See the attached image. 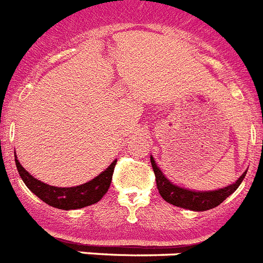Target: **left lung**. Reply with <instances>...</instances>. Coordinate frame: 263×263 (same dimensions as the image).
<instances>
[{
  "mask_svg": "<svg viewBox=\"0 0 263 263\" xmlns=\"http://www.w3.org/2000/svg\"><path fill=\"white\" fill-rule=\"evenodd\" d=\"M151 164L152 170L155 173L159 194L162 195L163 199L176 207H182V209L193 211H206L219 206L227 196H230L239 187V184L246 176V173H248V171H245L238 178L237 182L231 183L230 186L223 187V189L213 190V191H195V190L184 189V187H180L178 184H174L171 180H168V178L158 167L152 155Z\"/></svg>",
  "mask_w": 263,
  "mask_h": 263,
  "instance_id": "1",
  "label": "left lung"
}]
</instances>
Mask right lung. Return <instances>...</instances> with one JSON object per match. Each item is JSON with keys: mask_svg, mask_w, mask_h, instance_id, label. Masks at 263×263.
I'll use <instances>...</instances> for the list:
<instances>
[{"mask_svg": "<svg viewBox=\"0 0 263 263\" xmlns=\"http://www.w3.org/2000/svg\"><path fill=\"white\" fill-rule=\"evenodd\" d=\"M116 162L118 159H115L114 162L108 165V168L99 174L96 178L80 186L56 187L46 184L30 175L15 156V165L26 187L46 204L60 209V210H76V209H83V207L98 203L111 186L112 174H114Z\"/></svg>", "mask_w": 263, "mask_h": 263, "instance_id": "add662e5", "label": "right lung"}]
</instances>
